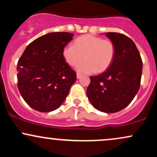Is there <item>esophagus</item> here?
I'll return each mask as SVG.
<instances>
[{"label": "esophagus", "mask_w": 157, "mask_h": 157, "mask_svg": "<svg viewBox=\"0 0 157 157\" xmlns=\"http://www.w3.org/2000/svg\"><path fill=\"white\" fill-rule=\"evenodd\" d=\"M82 75H81V74H80V73H77V79L81 78V77H82Z\"/></svg>", "instance_id": "obj_1"}]
</instances>
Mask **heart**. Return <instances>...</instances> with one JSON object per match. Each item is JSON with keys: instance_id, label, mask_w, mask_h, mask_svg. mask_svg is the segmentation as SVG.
I'll return each mask as SVG.
<instances>
[{"instance_id": "heart-1", "label": "heart", "mask_w": 157, "mask_h": 157, "mask_svg": "<svg viewBox=\"0 0 157 157\" xmlns=\"http://www.w3.org/2000/svg\"><path fill=\"white\" fill-rule=\"evenodd\" d=\"M115 46L112 41L92 35L78 37L75 45H68L63 50L66 62L75 66L84 58L86 61L77 66V71L91 74L103 72L112 63L115 56Z\"/></svg>"}]
</instances>
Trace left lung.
I'll list each match as a JSON object with an SVG mask.
<instances>
[{"label": "left lung", "mask_w": 157, "mask_h": 157, "mask_svg": "<svg viewBox=\"0 0 157 157\" xmlns=\"http://www.w3.org/2000/svg\"><path fill=\"white\" fill-rule=\"evenodd\" d=\"M105 35L115 46V56L109 68L90 77L87 96L98 111L115 113L127 107L137 94L141 81L142 61L131 38L117 32Z\"/></svg>", "instance_id": "8db88e82"}]
</instances>
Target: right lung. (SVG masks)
I'll list each match as a JSON object with an SVG mask.
<instances>
[{"mask_svg":"<svg viewBox=\"0 0 157 157\" xmlns=\"http://www.w3.org/2000/svg\"><path fill=\"white\" fill-rule=\"evenodd\" d=\"M73 34L51 32L26 48L17 63V88L30 107L40 112L58 109L77 80L65 61L63 50Z\"/></svg>","mask_w":157,"mask_h":157,"instance_id":"add662e5","label":"right lung"}]
</instances>
